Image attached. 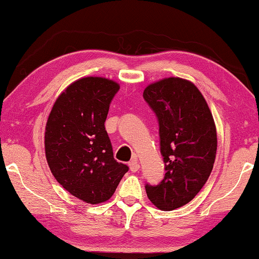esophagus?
<instances>
[{"mask_svg": "<svg viewBox=\"0 0 259 259\" xmlns=\"http://www.w3.org/2000/svg\"><path fill=\"white\" fill-rule=\"evenodd\" d=\"M129 166H130V170L133 171V172H136V171L140 169V164H138L137 158L131 159V161L129 162Z\"/></svg>", "mask_w": 259, "mask_h": 259, "instance_id": "34e87169", "label": "esophagus"}]
</instances>
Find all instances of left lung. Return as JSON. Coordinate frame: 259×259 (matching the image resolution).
Returning a JSON list of instances; mask_svg holds the SVG:
<instances>
[{
    "instance_id": "obj_1",
    "label": "left lung",
    "mask_w": 259,
    "mask_h": 259,
    "mask_svg": "<svg viewBox=\"0 0 259 259\" xmlns=\"http://www.w3.org/2000/svg\"><path fill=\"white\" fill-rule=\"evenodd\" d=\"M143 97L157 116L164 178L145 185L156 207L171 211L195 198L212 171L217 133L205 98L194 83L169 77L151 83Z\"/></svg>"
}]
</instances>
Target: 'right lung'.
<instances>
[{
    "label": "right lung",
    "instance_id": "right-lung-1",
    "mask_svg": "<svg viewBox=\"0 0 259 259\" xmlns=\"http://www.w3.org/2000/svg\"><path fill=\"white\" fill-rule=\"evenodd\" d=\"M118 90L119 84L111 79L79 78L58 96L47 121L50 171L65 190L89 204L108 201L129 170L114 158L104 126Z\"/></svg>",
    "mask_w": 259,
    "mask_h": 259
}]
</instances>
